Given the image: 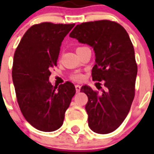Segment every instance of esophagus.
Listing matches in <instances>:
<instances>
[{"label": "esophagus", "mask_w": 154, "mask_h": 154, "mask_svg": "<svg viewBox=\"0 0 154 154\" xmlns=\"http://www.w3.org/2000/svg\"><path fill=\"white\" fill-rule=\"evenodd\" d=\"M75 88H76V91L78 93V92H80V90H81V85H75Z\"/></svg>", "instance_id": "1"}]
</instances>
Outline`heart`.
Segmentation results:
<instances>
[{
    "instance_id": "obj_1",
    "label": "heart",
    "mask_w": 154,
    "mask_h": 154,
    "mask_svg": "<svg viewBox=\"0 0 154 154\" xmlns=\"http://www.w3.org/2000/svg\"><path fill=\"white\" fill-rule=\"evenodd\" d=\"M71 79H72L75 82H82V81L84 80V75L81 73V72H74V73H72L71 75Z\"/></svg>"
}]
</instances>
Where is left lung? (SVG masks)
<instances>
[{
	"mask_svg": "<svg viewBox=\"0 0 154 154\" xmlns=\"http://www.w3.org/2000/svg\"><path fill=\"white\" fill-rule=\"evenodd\" d=\"M69 37L94 48L92 78L105 86L101 94L87 85L81 89L88 96L89 128L97 134L112 133L124 122L135 96L137 65L131 40L122 25L109 20L77 25Z\"/></svg>",
	"mask_w": 154,
	"mask_h": 154,
	"instance_id": "left-lung-1",
	"label": "left lung"
}]
</instances>
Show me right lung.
I'll list each match as a JSON object with an SVG mask.
<instances>
[{
    "label": "right lung",
    "instance_id": "add662e5",
    "mask_svg": "<svg viewBox=\"0 0 154 154\" xmlns=\"http://www.w3.org/2000/svg\"><path fill=\"white\" fill-rule=\"evenodd\" d=\"M75 24L42 22L25 32L13 57L12 77L23 116L38 130L60 128L76 89L72 82L59 86L49 82L50 69L57 65L60 45Z\"/></svg>",
    "mask_w": 154,
    "mask_h": 154
}]
</instances>
